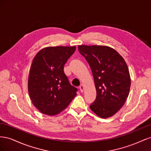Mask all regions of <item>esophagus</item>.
<instances>
[{
	"label": "esophagus",
	"mask_w": 151,
	"mask_h": 151,
	"mask_svg": "<svg viewBox=\"0 0 151 151\" xmlns=\"http://www.w3.org/2000/svg\"><path fill=\"white\" fill-rule=\"evenodd\" d=\"M79 89L81 91V92L83 93L84 91V86L83 84H81L79 86Z\"/></svg>",
	"instance_id": "1"
}]
</instances>
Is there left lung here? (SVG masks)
I'll use <instances>...</instances> for the list:
<instances>
[{
  "mask_svg": "<svg viewBox=\"0 0 151 151\" xmlns=\"http://www.w3.org/2000/svg\"><path fill=\"white\" fill-rule=\"evenodd\" d=\"M89 63L96 89L90 108L100 118L111 117L120 110L129 96L131 79L123 58L115 49L101 45H79Z\"/></svg>",
  "mask_w": 151,
  "mask_h": 151,
  "instance_id": "obj_1",
  "label": "left lung"
}]
</instances>
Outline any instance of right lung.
Returning <instances> with one entry per match:
<instances>
[{
	"mask_svg": "<svg viewBox=\"0 0 151 151\" xmlns=\"http://www.w3.org/2000/svg\"><path fill=\"white\" fill-rule=\"evenodd\" d=\"M76 47H48L36 53L32 61L28 88L32 103L45 115H56L68 106L77 88L68 82L63 66Z\"/></svg>",
	"mask_w": 151,
	"mask_h": 151,
	"instance_id": "right-lung-1",
	"label": "right lung"
}]
</instances>
